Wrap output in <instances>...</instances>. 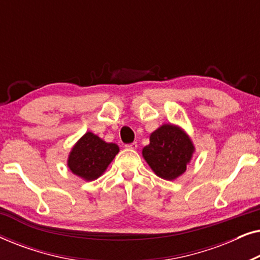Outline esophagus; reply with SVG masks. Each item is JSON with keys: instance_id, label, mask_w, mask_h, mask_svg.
<instances>
[{"instance_id": "34e87169", "label": "esophagus", "mask_w": 260, "mask_h": 260, "mask_svg": "<svg viewBox=\"0 0 260 260\" xmlns=\"http://www.w3.org/2000/svg\"><path fill=\"white\" fill-rule=\"evenodd\" d=\"M125 148H127V149H133V150H135V149H137V143H136V142H134V143L126 144Z\"/></svg>"}]
</instances>
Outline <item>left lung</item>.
Returning <instances> with one entry per match:
<instances>
[{
    "instance_id": "8db88e82",
    "label": "left lung",
    "mask_w": 260,
    "mask_h": 260,
    "mask_svg": "<svg viewBox=\"0 0 260 260\" xmlns=\"http://www.w3.org/2000/svg\"><path fill=\"white\" fill-rule=\"evenodd\" d=\"M194 150L193 142L180 126L163 124L150 135L142 155L156 175L173 181L186 172Z\"/></svg>"
}]
</instances>
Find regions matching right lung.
Here are the masks:
<instances>
[{
  "label": "right lung",
  "mask_w": 260,
  "mask_h": 260,
  "mask_svg": "<svg viewBox=\"0 0 260 260\" xmlns=\"http://www.w3.org/2000/svg\"><path fill=\"white\" fill-rule=\"evenodd\" d=\"M118 151L117 144L106 143L97 135L86 133L74 144L67 166L74 175L86 181H93L105 172Z\"/></svg>",
  "instance_id": "obj_1"
}]
</instances>
